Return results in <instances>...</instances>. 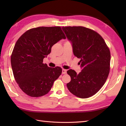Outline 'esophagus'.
Segmentation results:
<instances>
[{
  "mask_svg": "<svg viewBox=\"0 0 126 126\" xmlns=\"http://www.w3.org/2000/svg\"><path fill=\"white\" fill-rule=\"evenodd\" d=\"M66 71H67V70H65V69H62V74H65L66 73Z\"/></svg>",
  "mask_w": 126,
  "mask_h": 126,
  "instance_id": "obj_1",
  "label": "esophagus"
}]
</instances>
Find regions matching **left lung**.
Wrapping results in <instances>:
<instances>
[{"label": "left lung", "mask_w": 126, "mask_h": 126, "mask_svg": "<svg viewBox=\"0 0 126 126\" xmlns=\"http://www.w3.org/2000/svg\"><path fill=\"white\" fill-rule=\"evenodd\" d=\"M74 55L80 61L79 74L70 69L68 89L77 97L85 98L97 93L105 83L110 70V52L106 42L95 31L83 26H63Z\"/></svg>", "instance_id": "left-lung-1"}]
</instances>
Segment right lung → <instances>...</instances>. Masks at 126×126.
Returning <instances> with one entry per match:
<instances>
[{
	"label": "right lung",
	"mask_w": 126,
	"mask_h": 126,
	"mask_svg": "<svg viewBox=\"0 0 126 126\" xmlns=\"http://www.w3.org/2000/svg\"><path fill=\"white\" fill-rule=\"evenodd\" d=\"M65 38L60 26H54L30 29L18 39L11 63L16 81L26 94L38 97L49 93L62 69L49 67L43 59L53 45Z\"/></svg>",
	"instance_id": "right-lung-1"
}]
</instances>
